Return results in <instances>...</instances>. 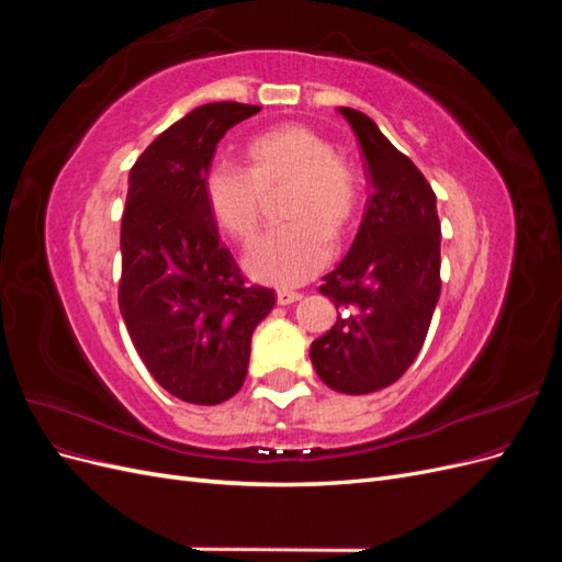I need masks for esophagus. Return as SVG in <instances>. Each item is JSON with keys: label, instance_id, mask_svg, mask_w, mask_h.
I'll use <instances>...</instances> for the list:
<instances>
[{"label": "esophagus", "instance_id": "obj_1", "mask_svg": "<svg viewBox=\"0 0 562 562\" xmlns=\"http://www.w3.org/2000/svg\"><path fill=\"white\" fill-rule=\"evenodd\" d=\"M297 300H302V293H295V291H279L277 293V302L281 304V307H285V304H293Z\"/></svg>", "mask_w": 562, "mask_h": 562}]
</instances>
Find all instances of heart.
<instances>
[{
  "label": "heart",
  "mask_w": 562,
  "mask_h": 562,
  "mask_svg": "<svg viewBox=\"0 0 562 562\" xmlns=\"http://www.w3.org/2000/svg\"><path fill=\"white\" fill-rule=\"evenodd\" d=\"M241 171L215 168L203 182L209 215L220 232L248 246L260 232L265 199L283 192V227L267 234L244 260L248 277L291 288L312 279L359 225L363 180L335 145L302 124H281L248 138Z\"/></svg>",
  "instance_id": "b5f03b06"
}]
</instances>
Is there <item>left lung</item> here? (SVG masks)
<instances>
[{"label": "left lung", "mask_w": 562, "mask_h": 562, "mask_svg": "<svg viewBox=\"0 0 562 562\" xmlns=\"http://www.w3.org/2000/svg\"><path fill=\"white\" fill-rule=\"evenodd\" d=\"M339 114L361 143L372 196L345 260L318 288L339 312L310 359L330 389L359 396L394 384L427 339L440 297V223L419 168L368 114Z\"/></svg>", "instance_id": "1"}]
</instances>
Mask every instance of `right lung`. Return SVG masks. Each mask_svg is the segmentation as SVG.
<instances>
[{
    "mask_svg": "<svg viewBox=\"0 0 562 562\" xmlns=\"http://www.w3.org/2000/svg\"><path fill=\"white\" fill-rule=\"evenodd\" d=\"M258 105L209 103L155 138L128 173L119 310L168 394L217 405L244 386L250 337L274 291L246 285L203 199L223 135Z\"/></svg>",
    "mask_w": 562,
    "mask_h": 562,
    "instance_id": "obj_1",
    "label": "right lung"
}]
</instances>
